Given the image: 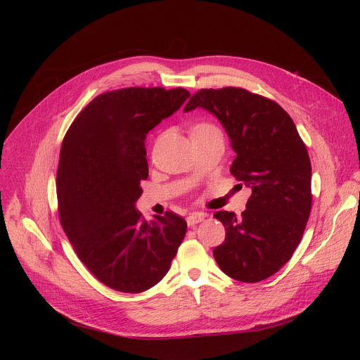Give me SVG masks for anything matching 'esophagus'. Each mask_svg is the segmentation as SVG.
Returning <instances> with one entry per match:
<instances>
[{"instance_id":"esophagus-1","label":"esophagus","mask_w":360,"mask_h":360,"mask_svg":"<svg viewBox=\"0 0 360 360\" xmlns=\"http://www.w3.org/2000/svg\"><path fill=\"white\" fill-rule=\"evenodd\" d=\"M204 217H205L204 213H191V214L186 216V224L188 226H195L197 223L202 221Z\"/></svg>"}]
</instances>
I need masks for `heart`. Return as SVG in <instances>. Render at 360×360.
I'll return each instance as SVG.
<instances>
[{"mask_svg":"<svg viewBox=\"0 0 360 360\" xmlns=\"http://www.w3.org/2000/svg\"><path fill=\"white\" fill-rule=\"evenodd\" d=\"M207 129H216V128H213V127L209 125V124H200V125H197L193 131H207Z\"/></svg>","mask_w":360,"mask_h":360,"instance_id":"b5f03b06","label":"heart"}]
</instances>
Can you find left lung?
Wrapping results in <instances>:
<instances>
[{
	"label": "left lung",
	"mask_w": 360,
	"mask_h": 360,
	"mask_svg": "<svg viewBox=\"0 0 360 360\" xmlns=\"http://www.w3.org/2000/svg\"><path fill=\"white\" fill-rule=\"evenodd\" d=\"M197 108L223 125L236 153L231 174L252 191L240 217L214 213L226 229L213 250L216 262L238 281L269 278L292 258L309 219L308 150L285 109L245 89H202L184 112Z\"/></svg>",
	"instance_id": "obj_1"
}]
</instances>
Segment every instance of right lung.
Segmentation results:
<instances>
[{"label": "right lung", "instance_id": "add662e5", "mask_svg": "<svg viewBox=\"0 0 360 360\" xmlns=\"http://www.w3.org/2000/svg\"><path fill=\"white\" fill-rule=\"evenodd\" d=\"M178 87H129L94 98L61 146L56 197L63 229L91 274L140 293L166 276L186 233L175 213L146 221L136 209L148 176L146 137L190 98Z\"/></svg>", "mask_w": 360, "mask_h": 360}]
</instances>
